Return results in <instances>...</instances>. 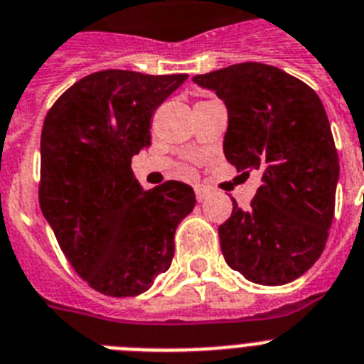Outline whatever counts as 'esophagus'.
Listing matches in <instances>:
<instances>
[{
	"label": "esophagus",
	"mask_w": 364,
	"mask_h": 364,
	"mask_svg": "<svg viewBox=\"0 0 364 364\" xmlns=\"http://www.w3.org/2000/svg\"><path fill=\"white\" fill-rule=\"evenodd\" d=\"M208 194H210V191H208L207 186H196V200L200 201V203L207 200Z\"/></svg>",
	"instance_id": "obj_1"
}]
</instances>
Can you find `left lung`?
Segmentation results:
<instances>
[{"label":"left lung","mask_w":364,"mask_h":364,"mask_svg":"<svg viewBox=\"0 0 364 364\" xmlns=\"http://www.w3.org/2000/svg\"><path fill=\"white\" fill-rule=\"evenodd\" d=\"M192 80L225 102L227 161L262 176L251 207L232 200V214L218 229L225 262L255 284L293 282L322 255L335 213L339 156L318 95L260 62Z\"/></svg>","instance_id":"8db88e82"}]
</instances>
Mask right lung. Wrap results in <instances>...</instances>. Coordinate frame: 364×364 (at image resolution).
Here are the masks:
<instances>
[{"label": "right lung", "mask_w": 364, "mask_h": 364, "mask_svg": "<svg viewBox=\"0 0 364 364\" xmlns=\"http://www.w3.org/2000/svg\"><path fill=\"white\" fill-rule=\"evenodd\" d=\"M188 75L91 73L53 104L42 128L40 207L65 258L95 291L141 295L173 258L196 196L179 181L143 191L132 157L150 121Z\"/></svg>", "instance_id": "1"}]
</instances>
